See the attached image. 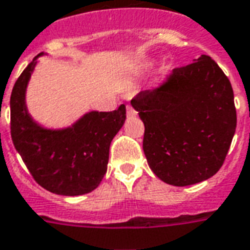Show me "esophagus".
Listing matches in <instances>:
<instances>
[{
    "mask_svg": "<svg viewBox=\"0 0 250 250\" xmlns=\"http://www.w3.org/2000/svg\"><path fill=\"white\" fill-rule=\"evenodd\" d=\"M136 114H138V112H136V111H135L134 108H132V107L127 106V115H128V116H135V115H136Z\"/></svg>",
    "mask_w": 250,
    "mask_h": 250,
    "instance_id": "1",
    "label": "esophagus"
}]
</instances>
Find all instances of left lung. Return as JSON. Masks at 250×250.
Wrapping results in <instances>:
<instances>
[{
    "instance_id": "8db88e82",
    "label": "left lung",
    "mask_w": 250,
    "mask_h": 250,
    "mask_svg": "<svg viewBox=\"0 0 250 250\" xmlns=\"http://www.w3.org/2000/svg\"><path fill=\"white\" fill-rule=\"evenodd\" d=\"M144 123L149 168L167 184L192 186L217 173L236 131L232 84L208 55L172 70L131 101Z\"/></svg>"
}]
</instances>
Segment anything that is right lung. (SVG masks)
<instances>
[{
    "mask_svg": "<svg viewBox=\"0 0 250 250\" xmlns=\"http://www.w3.org/2000/svg\"><path fill=\"white\" fill-rule=\"evenodd\" d=\"M41 53L17 79L10 97V132L17 152L41 187L62 196L94 191L106 175L110 144L125 120V106L90 111L66 128H45L29 114L26 88Z\"/></svg>",
    "mask_w": 250,
    "mask_h": 250,
    "instance_id": "obj_1",
    "label": "right lung"
}]
</instances>
